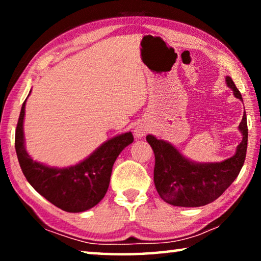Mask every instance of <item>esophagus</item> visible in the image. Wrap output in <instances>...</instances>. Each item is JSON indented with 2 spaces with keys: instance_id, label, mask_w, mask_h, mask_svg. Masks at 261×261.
<instances>
[{
  "instance_id": "obj_1",
  "label": "esophagus",
  "mask_w": 261,
  "mask_h": 261,
  "mask_svg": "<svg viewBox=\"0 0 261 261\" xmlns=\"http://www.w3.org/2000/svg\"><path fill=\"white\" fill-rule=\"evenodd\" d=\"M147 131H148V126L144 125V124H140V125L135 127L134 135H135L137 139H141L143 137H145V135L147 134Z\"/></svg>"
}]
</instances>
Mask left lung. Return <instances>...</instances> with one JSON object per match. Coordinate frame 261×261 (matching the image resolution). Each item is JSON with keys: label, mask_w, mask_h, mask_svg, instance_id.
I'll list each match as a JSON object with an SVG mask.
<instances>
[{"label": "left lung", "mask_w": 261, "mask_h": 261, "mask_svg": "<svg viewBox=\"0 0 261 261\" xmlns=\"http://www.w3.org/2000/svg\"><path fill=\"white\" fill-rule=\"evenodd\" d=\"M233 96L243 101L232 79L226 77ZM242 141L232 156L221 162H197L183 155L169 141L147 135L155 155L154 184L161 199L179 207L205 206L222 194L236 179L244 165L247 147V122L244 112L238 125Z\"/></svg>", "instance_id": "8db88e82"}]
</instances>
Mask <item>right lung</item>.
I'll return each instance as SVG.
<instances>
[{
  "label": "right lung",
  "instance_id": "obj_1",
  "mask_svg": "<svg viewBox=\"0 0 261 261\" xmlns=\"http://www.w3.org/2000/svg\"><path fill=\"white\" fill-rule=\"evenodd\" d=\"M31 94V91L28 98ZM26 98V100H28ZM26 100L21 106L16 129L15 147L21 171L32 188L59 208L79 213L92 208L107 192L115 161L134 141L130 131L106 140L76 165L59 168L34 161L26 151L24 118Z\"/></svg>",
  "mask_w": 261,
  "mask_h": 261
}]
</instances>
